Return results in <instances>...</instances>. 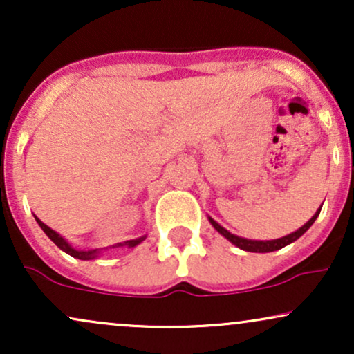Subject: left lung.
I'll return each instance as SVG.
<instances>
[{"label": "left lung", "mask_w": 354, "mask_h": 354, "mask_svg": "<svg viewBox=\"0 0 354 354\" xmlns=\"http://www.w3.org/2000/svg\"><path fill=\"white\" fill-rule=\"evenodd\" d=\"M321 206H323V205H321ZM319 211H321V208H319L318 211H316V213L313 214V218L310 219V221L304 223V225H303L299 230H296V231H293V233L286 234V236H283V238L268 239V241H259V239H246V238L236 236V234L230 233L228 230L223 228V226L219 225V223L214 221V219L211 218V216H208V219H209L211 225H213V228L216 230L218 233L221 234V236H225L226 239H228L230 243H233L234 246H238L239 250L250 251V253H271V251L281 250V248L291 245V243H295L296 239L301 238L303 234L306 233V231L311 228V225L316 221V218L319 216Z\"/></svg>", "instance_id": "8db88e82"}]
</instances>
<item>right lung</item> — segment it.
I'll use <instances>...</instances> for the list:
<instances>
[{"label":"right lung","mask_w":354,"mask_h":354,"mask_svg":"<svg viewBox=\"0 0 354 354\" xmlns=\"http://www.w3.org/2000/svg\"><path fill=\"white\" fill-rule=\"evenodd\" d=\"M36 223H38L39 226H41V230L46 233V236L51 239L53 243H55L56 246L59 248L61 251H64V253H68L73 258H78V259H83V261H88V259H96L98 256L103 253V251L106 250H113V248H135L140 245L141 241H145L146 239V234L145 236H140L136 239H128V241H123V243H116V245H111V246H106V248H93V250H76L75 246L71 245V243H68L66 239L61 236L59 233H56L55 230H51L50 226H46L44 223L39 219L38 216H35Z\"/></svg>","instance_id":"right-lung-1"}]
</instances>
